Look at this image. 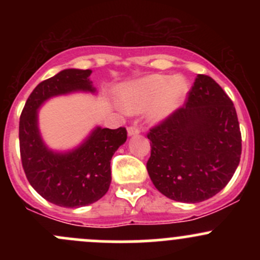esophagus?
<instances>
[{
  "label": "esophagus",
  "instance_id": "1",
  "mask_svg": "<svg viewBox=\"0 0 260 260\" xmlns=\"http://www.w3.org/2000/svg\"><path fill=\"white\" fill-rule=\"evenodd\" d=\"M127 133L129 137H132V136H137V135H140V128L135 127V125H133V127H128Z\"/></svg>",
  "mask_w": 260,
  "mask_h": 260
}]
</instances>
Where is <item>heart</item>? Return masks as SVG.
Returning <instances> with one entry per match:
<instances>
[{
	"label": "heart",
	"mask_w": 260,
	"mask_h": 260,
	"mask_svg": "<svg viewBox=\"0 0 260 260\" xmlns=\"http://www.w3.org/2000/svg\"><path fill=\"white\" fill-rule=\"evenodd\" d=\"M188 93L190 83L183 75L149 74L125 84L118 93V101L131 113L147 107L148 120L158 123L176 113Z\"/></svg>",
	"instance_id": "1"
}]
</instances>
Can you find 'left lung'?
<instances>
[{"label":"left lung","instance_id":"8db88e82","mask_svg":"<svg viewBox=\"0 0 260 260\" xmlns=\"http://www.w3.org/2000/svg\"><path fill=\"white\" fill-rule=\"evenodd\" d=\"M154 187L171 200L195 204L228 185L242 154L233 102L208 75L199 74L185 106L147 135Z\"/></svg>","mask_w":260,"mask_h":260}]
</instances>
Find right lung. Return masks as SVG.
I'll return each instance as SVG.
<instances>
[{
	"instance_id": "1",
	"label": "right lung",
	"mask_w": 260,
	"mask_h": 260,
	"mask_svg": "<svg viewBox=\"0 0 260 260\" xmlns=\"http://www.w3.org/2000/svg\"><path fill=\"white\" fill-rule=\"evenodd\" d=\"M90 69H65L41 81L32 90L20 117L18 138L23 171L30 185L45 200L64 208L90 205L111 185V159L127 141V131L95 127L69 151L49 148L39 129V109L50 98L72 93L95 94Z\"/></svg>"
}]
</instances>
